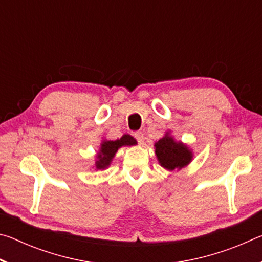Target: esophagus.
Here are the masks:
<instances>
[{
    "label": "esophagus",
    "instance_id": "1",
    "mask_svg": "<svg viewBox=\"0 0 262 262\" xmlns=\"http://www.w3.org/2000/svg\"><path fill=\"white\" fill-rule=\"evenodd\" d=\"M134 136H135V139L137 140V142H139L140 144H143L144 143V135H143V133H142V132H136L135 134H134Z\"/></svg>",
    "mask_w": 262,
    "mask_h": 262
}]
</instances>
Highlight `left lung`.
Returning <instances> with one entry per match:
<instances>
[{
  "label": "left lung",
  "mask_w": 262,
  "mask_h": 262,
  "mask_svg": "<svg viewBox=\"0 0 262 262\" xmlns=\"http://www.w3.org/2000/svg\"><path fill=\"white\" fill-rule=\"evenodd\" d=\"M155 154L158 164L166 171L177 172L189 165L194 158L193 149L183 141H177L171 130L155 142Z\"/></svg>",
  "instance_id": "left-lung-1"
}]
</instances>
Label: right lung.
<instances>
[{
  "mask_svg": "<svg viewBox=\"0 0 262 262\" xmlns=\"http://www.w3.org/2000/svg\"><path fill=\"white\" fill-rule=\"evenodd\" d=\"M136 140L129 134H123L119 140H107L103 137L100 142L99 149L95 156V164L94 167L96 170L104 171L108 168L111 163H112L115 154L118 150L122 147H132V145H136Z\"/></svg>",
  "mask_w": 262,
  "mask_h": 262,
  "instance_id": "1",
  "label": "right lung"
}]
</instances>
